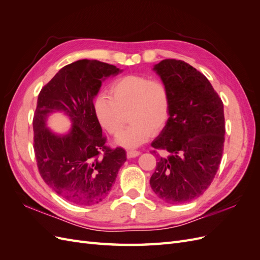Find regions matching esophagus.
Wrapping results in <instances>:
<instances>
[{
	"label": "esophagus",
	"mask_w": 260,
	"mask_h": 260,
	"mask_svg": "<svg viewBox=\"0 0 260 260\" xmlns=\"http://www.w3.org/2000/svg\"><path fill=\"white\" fill-rule=\"evenodd\" d=\"M139 155H140V152L136 151V149H128V151H127L128 158H133V157H137Z\"/></svg>",
	"instance_id": "1"
}]
</instances>
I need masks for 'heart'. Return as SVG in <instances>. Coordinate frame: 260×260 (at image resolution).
I'll return each instance as SVG.
<instances>
[{
	"instance_id": "obj_1",
	"label": "heart",
	"mask_w": 260,
	"mask_h": 260,
	"mask_svg": "<svg viewBox=\"0 0 260 260\" xmlns=\"http://www.w3.org/2000/svg\"><path fill=\"white\" fill-rule=\"evenodd\" d=\"M109 94L94 100V112L100 124L109 135L121 131L128 114L129 127L116 139L124 147H136L159 133L170 116V94L162 81L144 75H128L116 79Z\"/></svg>"
}]
</instances>
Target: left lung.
Listing matches in <instances>:
<instances>
[{
	"label": "left lung",
	"mask_w": 260,
	"mask_h": 260,
	"mask_svg": "<svg viewBox=\"0 0 260 260\" xmlns=\"http://www.w3.org/2000/svg\"><path fill=\"white\" fill-rule=\"evenodd\" d=\"M153 69L168 88L170 116L152 143L167 156L156 155L149 184L162 202L177 205L201 196L217 174L224 143L223 103L207 78L183 60L164 59Z\"/></svg>",
	"instance_id": "obj_1"
}]
</instances>
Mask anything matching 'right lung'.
I'll return each instance as SVG.
<instances>
[{
    "label": "right lung",
    "mask_w": 260,
    "mask_h": 260,
    "mask_svg": "<svg viewBox=\"0 0 260 260\" xmlns=\"http://www.w3.org/2000/svg\"><path fill=\"white\" fill-rule=\"evenodd\" d=\"M121 72L106 62L80 59L62 67L39 93L34 116L39 172L55 193L77 205L105 200L127 159L123 148L105 145L93 104L102 82ZM55 111H62L73 123L66 135L46 127L47 117Z\"/></svg>",
    "instance_id": "right-lung-1"
}]
</instances>
